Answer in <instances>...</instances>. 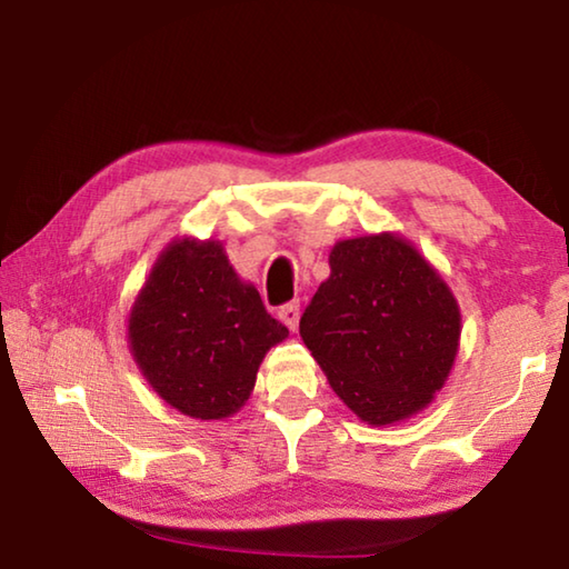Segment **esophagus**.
<instances>
[{"label": "esophagus", "instance_id": "obj_1", "mask_svg": "<svg viewBox=\"0 0 569 569\" xmlns=\"http://www.w3.org/2000/svg\"><path fill=\"white\" fill-rule=\"evenodd\" d=\"M278 319H281L288 329L296 331L298 329V321H301V303L298 301H291L281 306V311H278Z\"/></svg>", "mask_w": 569, "mask_h": 569}]
</instances>
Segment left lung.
<instances>
[{
    "label": "left lung",
    "instance_id": "8db88e82",
    "mask_svg": "<svg viewBox=\"0 0 569 569\" xmlns=\"http://www.w3.org/2000/svg\"><path fill=\"white\" fill-rule=\"evenodd\" d=\"M301 339L346 407L371 427L427 409L455 366L459 303L399 233L339 240Z\"/></svg>",
    "mask_w": 569,
    "mask_h": 569
}]
</instances>
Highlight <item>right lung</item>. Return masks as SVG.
Wrapping results in <instances>:
<instances>
[{"label":"right lung","mask_w":569,"mask_h":569,"mask_svg":"<svg viewBox=\"0 0 569 569\" xmlns=\"http://www.w3.org/2000/svg\"><path fill=\"white\" fill-rule=\"evenodd\" d=\"M286 336L213 238L168 243L128 316L142 377L172 409L200 421L233 417L266 353Z\"/></svg>","instance_id":"obj_1"}]
</instances>
